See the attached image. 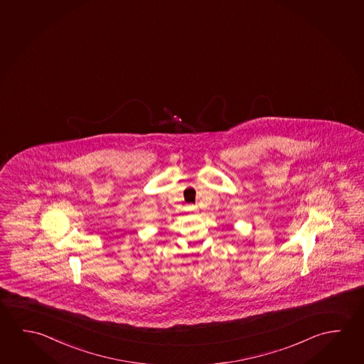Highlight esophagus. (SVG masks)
Wrapping results in <instances>:
<instances>
[{
	"label": "esophagus",
	"mask_w": 364,
	"mask_h": 364,
	"mask_svg": "<svg viewBox=\"0 0 364 364\" xmlns=\"http://www.w3.org/2000/svg\"><path fill=\"white\" fill-rule=\"evenodd\" d=\"M189 208H191V210H197V205H191Z\"/></svg>",
	"instance_id": "obj_1"
}]
</instances>
